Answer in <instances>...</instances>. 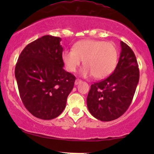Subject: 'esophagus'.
Wrapping results in <instances>:
<instances>
[{"mask_svg":"<svg viewBox=\"0 0 154 154\" xmlns=\"http://www.w3.org/2000/svg\"><path fill=\"white\" fill-rule=\"evenodd\" d=\"M81 82H82V80H81V79H77L75 80V85H77L79 84V83H80Z\"/></svg>","mask_w":154,"mask_h":154,"instance_id":"esophagus-1","label":"esophagus"}]
</instances>
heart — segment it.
I'll use <instances>...</instances> for the list:
<instances>
[{
	"instance_id": "1",
	"label": "heart",
	"mask_w": 154,
	"mask_h": 154,
	"mask_svg": "<svg viewBox=\"0 0 154 154\" xmlns=\"http://www.w3.org/2000/svg\"><path fill=\"white\" fill-rule=\"evenodd\" d=\"M118 51L113 43L97 40H84L75 44L72 50H66L62 59L66 69L74 72L83 60L82 74L103 79L114 72L117 63Z\"/></svg>"
}]
</instances>
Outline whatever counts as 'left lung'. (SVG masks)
Here are the masks:
<instances>
[{"label":"left lung","mask_w":154,"mask_h":154,"mask_svg":"<svg viewBox=\"0 0 154 154\" xmlns=\"http://www.w3.org/2000/svg\"><path fill=\"white\" fill-rule=\"evenodd\" d=\"M121 54L114 72L103 80L95 82L87 97L90 113L103 122L121 116L130 106L139 82V69L134 52L120 42Z\"/></svg>","instance_id":"obj_1"}]
</instances>
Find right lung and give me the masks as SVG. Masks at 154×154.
I'll return each instance as SVG.
<instances>
[{"mask_svg": "<svg viewBox=\"0 0 154 154\" xmlns=\"http://www.w3.org/2000/svg\"><path fill=\"white\" fill-rule=\"evenodd\" d=\"M61 39L45 35L28 44L19 56L15 77L23 104L35 117L50 120L66 107L76 77L63 69Z\"/></svg>", "mask_w": 154, "mask_h": 154, "instance_id": "right-lung-1", "label": "right lung"}]
</instances>
